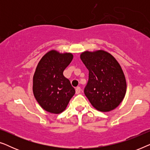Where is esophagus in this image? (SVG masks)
<instances>
[{
  "label": "esophagus",
  "instance_id": "1",
  "mask_svg": "<svg viewBox=\"0 0 150 150\" xmlns=\"http://www.w3.org/2000/svg\"><path fill=\"white\" fill-rule=\"evenodd\" d=\"M81 87H77L76 88V93L79 94V93H81Z\"/></svg>",
  "mask_w": 150,
  "mask_h": 150
}]
</instances>
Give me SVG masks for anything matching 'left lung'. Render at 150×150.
Here are the masks:
<instances>
[{"label":"left lung","mask_w":150,"mask_h":150,"mask_svg":"<svg viewBox=\"0 0 150 150\" xmlns=\"http://www.w3.org/2000/svg\"><path fill=\"white\" fill-rule=\"evenodd\" d=\"M81 59L89 70L84 93L96 109L108 112L117 107L126 92V81L120 65L104 50L85 51Z\"/></svg>","instance_id":"obj_1"}]
</instances>
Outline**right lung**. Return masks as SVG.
Wrapping results in <instances>:
<instances>
[{
    "label": "right lung",
    "mask_w": 150,
    "mask_h": 150,
    "mask_svg": "<svg viewBox=\"0 0 150 150\" xmlns=\"http://www.w3.org/2000/svg\"><path fill=\"white\" fill-rule=\"evenodd\" d=\"M73 59L71 53L50 50L41 59L33 76V91L43 109L59 114L66 108L75 93L63 71Z\"/></svg>",
    "instance_id": "add662e5"
}]
</instances>
